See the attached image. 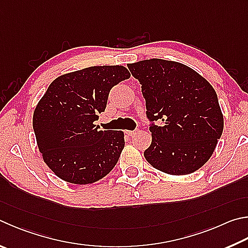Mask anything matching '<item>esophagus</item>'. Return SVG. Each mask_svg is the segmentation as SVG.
Wrapping results in <instances>:
<instances>
[{"label":"esophagus","instance_id":"1","mask_svg":"<svg viewBox=\"0 0 248 248\" xmlns=\"http://www.w3.org/2000/svg\"><path fill=\"white\" fill-rule=\"evenodd\" d=\"M124 133L127 134V136H129V137H133L134 134H137L138 132H137V130H134V131H131V130H125Z\"/></svg>","mask_w":248,"mask_h":248}]
</instances>
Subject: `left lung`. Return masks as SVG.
Wrapping results in <instances>:
<instances>
[{"mask_svg":"<svg viewBox=\"0 0 248 248\" xmlns=\"http://www.w3.org/2000/svg\"><path fill=\"white\" fill-rule=\"evenodd\" d=\"M128 68L142 84L152 143L144 157L165 173L194 172L213 155L223 131V115L217 94L194 69L178 62L152 58Z\"/></svg>","mask_w":248,"mask_h":248,"instance_id":"obj_1","label":"left lung"}]
</instances>
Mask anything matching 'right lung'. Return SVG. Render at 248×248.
I'll return each mask as SVG.
<instances>
[{"mask_svg": "<svg viewBox=\"0 0 248 248\" xmlns=\"http://www.w3.org/2000/svg\"><path fill=\"white\" fill-rule=\"evenodd\" d=\"M124 66H92L57 77L35 106L33 130L44 163L58 178L94 183L115 167L124 147L123 131L100 130L110 89L130 78Z\"/></svg>", "mask_w": 248, "mask_h": 248, "instance_id": "obj_1", "label": "right lung"}]
</instances>
